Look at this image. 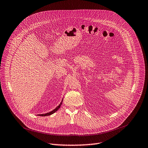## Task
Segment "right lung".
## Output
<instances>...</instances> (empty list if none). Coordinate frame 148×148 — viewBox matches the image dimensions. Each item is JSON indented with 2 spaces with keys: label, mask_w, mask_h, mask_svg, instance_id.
<instances>
[{
  "label": "right lung",
  "mask_w": 148,
  "mask_h": 148,
  "mask_svg": "<svg viewBox=\"0 0 148 148\" xmlns=\"http://www.w3.org/2000/svg\"><path fill=\"white\" fill-rule=\"evenodd\" d=\"M62 101H63V100L62 101V102L60 103V105L57 106V108H56V109H54V110H53V111H51V112H48V113H47V114H39V115H40V116H48V115H51V114H54V112H56L57 110H59V109L60 108V106H61V105L62 104Z\"/></svg>",
  "instance_id": "1"
}]
</instances>
